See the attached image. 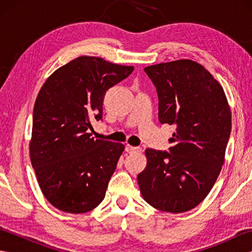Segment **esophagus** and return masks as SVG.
Here are the masks:
<instances>
[{"mask_svg":"<svg viewBox=\"0 0 252 252\" xmlns=\"http://www.w3.org/2000/svg\"><path fill=\"white\" fill-rule=\"evenodd\" d=\"M126 152L129 153V154H131V153H136V152L138 153V152H142V148L131 146V145H129V144H127V145L126 146Z\"/></svg>","mask_w":252,"mask_h":252,"instance_id":"34e87169","label":"esophagus"}]
</instances>
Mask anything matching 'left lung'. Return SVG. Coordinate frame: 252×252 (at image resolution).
Segmentation results:
<instances>
[{
	"label": "left lung",
	"instance_id": "obj_1",
	"mask_svg": "<svg viewBox=\"0 0 252 252\" xmlns=\"http://www.w3.org/2000/svg\"><path fill=\"white\" fill-rule=\"evenodd\" d=\"M157 89L159 121L175 125L170 153L147 148L141 194L160 211H189L205 199L225 161L232 114L222 85L200 63L179 60L144 68Z\"/></svg>",
	"mask_w": 252,
	"mask_h": 252
}]
</instances>
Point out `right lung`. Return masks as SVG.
<instances>
[{
    "label": "right lung",
    "instance_id": "add662e5",
    "mask_svg": "<svg viewBox=\"0 0 252 252\" xmlns=\"http://www.w3.org/2000/svg\"><path fill=\"white\" fill-rule=\"evenodd\" d=\"M133 70L80 56L42 85L33 108L30 159L41 191L58 210L79 215L103 201L125 145L94 140L91 121L103 118L106 91Z\"/></svg>",
    "mask_w": 252,
    "mask_h": 252
}]
</instances>
